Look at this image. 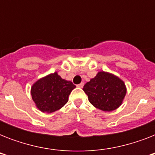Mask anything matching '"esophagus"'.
<instances>
[{
  "instance_id": "34e87169",
  "label": "esophagus",
  "mask_w": 155,
  "mask_h": 155,
  "mask_svg": "<svg viewBox=\"0 0 155 155\" xmlns=\"http://www.w3.org/2000/svg\"><path fill=\"white\" fill-rule=\"evenodd\" d=\"M84 83H81V84H78V85H77V87H84Z\"/></svg>"
}]
</instances>
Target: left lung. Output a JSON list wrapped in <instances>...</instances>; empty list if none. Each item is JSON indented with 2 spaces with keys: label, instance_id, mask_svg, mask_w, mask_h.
I'll list each match as a JSON object with an SVG mask.
<instances>
[{
  "label": "left lung",
  "instance_id": "left-lung-1",
  "mask_svg": "<svg viewBox=\"0 0 155 155\" xmlns=\"http://www.w3.org/2000/svg\"><path fill=\"white\" fill-rule=\"evenodd\" d=\"M83 90L92 105L105 112L117 109L126 94V87L122 80L105 71L97 73L85 84Z\"/></svg>",
  "mask_w": 155,
  "mask_h": 155
}]
</instances>
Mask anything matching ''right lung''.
Returning <instances> with one entry per match:
<instances>
[{
	"mask_svg": "<svg viewBox=\"0 0 155 155\" xmlns=\"http://www.w3.org/2000/svg\"><path fill=\"white\" fill-rule=\"evenodd\" d=\"M75 87L72 82L63 80L54 72L36 81L31 87L30 92L40 111L53 113L65 105Z\"/></svg>",
	"mask_w": 155,
	"mask_h": 155,
	"instance_id": "right-lung-1",
	"label": "right lung"
}]
</instances>
